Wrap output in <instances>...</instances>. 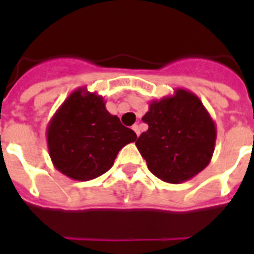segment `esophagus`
<instances>
[{
	"label": "esophagus",
	"mask_w": 254,
	"mask_h": 254,
	"mask_svg": "<svg viewBox=\"0 0 254 254\" xmlns=\"http://www.w3.org/2000/svg\"><path fill=\"white\" fill-rule=\"evenodd\" d=\"M131 129H133V130L135 131V134L139 135V127H138V125H137V124H134V125L131 127Z\"/></svg>",
	"instance_id": "1"
}]
</instances>
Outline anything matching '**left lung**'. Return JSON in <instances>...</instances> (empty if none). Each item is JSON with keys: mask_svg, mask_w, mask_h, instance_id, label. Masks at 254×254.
I'll return each instance as SVG.
<instances>
[{"mask_svg": "<svg viewBox=\"0 0 254 254\" xmlns=\"http://www.w3.org/2000/svg\"><path fill=\"white\" fill-rule=\"evenodd\" d=\"M142 121L149 129L139 135L135 146L155 177L182 183L208 166L216 125L192 92L177 88L173 96L153 100Z\"/></svg>", "mask_w": 254, "mask_h": 254, "instance_id": "obj_1", "label": "left lung"}]
</instances>
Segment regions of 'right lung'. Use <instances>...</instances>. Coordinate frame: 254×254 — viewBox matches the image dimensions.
<instances>
[{
  "mask_svg": "<svg viewBox=\"0 0 254 254\" xmlns=\"http://www.w3.org/2000/svg\"><path fill=\"white\" fill-rule=\"evenodd\" d=\"M47 146L55 169L75 181H91L111 169L119 151L137 134L105 108L103 96L73 91L47 125Z\"/></svg>",
  "mask_w": 254,
  "mask_h": 254,
  "instance_id": "right-lung-1",
  "label": "right lung"
}]
</instances>
